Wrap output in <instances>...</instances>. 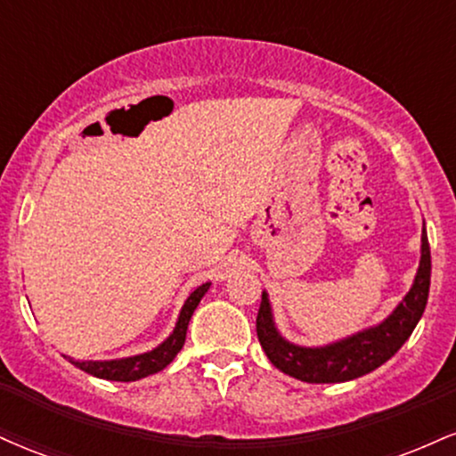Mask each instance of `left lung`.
<instances>
[{
  "label": "left lung",
  "mask_w": 456,
  "mask_h": 456,
  "mask_svg": "<svg viewBox=\"0 0 456 456\" xmlns=\"http://www.w3.org/2000/svg\"><path fill=\"white\" fill-rule=\"evenodd\" d=\"M431 285V248L422 229V257L410 294L379 326L354 334L328 347H297L276 332L268 296L261 294L257 313V337L270 362L291 378L308 384H337L370 373L401 349L425 313Z\"/></svg>",
  "instance_id": "obj_1"
}]
</instances>
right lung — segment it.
I'll return each instance as SVG.
<instances>
[{"label": "right lung", "mask_w": 456, "mask_h": 456, "mask_svg": "<svg viewBox=\"0 0 456 456\" xmlns=\"http://www.w3.org/2000/svg\"><path fill=\"white\" fill-rule=\"evenodd\" d=\"M208 289H210V282L197 287V289L188 296L184 306H182L180 319H177L174 334H171L165 343L159 345V347L151 349V352L133 355V358H124V360H107V362H78V360H72V358L68 360H70L77 369L86 370V373L94 375V378L111 379V381H137L141 378H148V375L159 373V370L165 369V366L175 358L177 352L184 347L188 322H191L192 313H195L197 305L201 302V297L206 296Z\"/></svg>", "instance_id": "obj_1"}]
</instances>
